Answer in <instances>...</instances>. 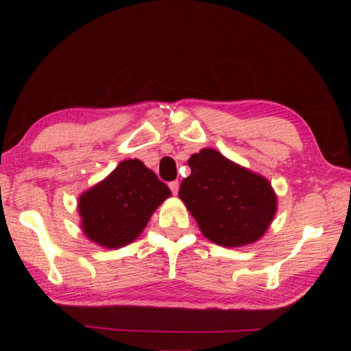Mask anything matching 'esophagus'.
<instances>
[{"instance_id": "1", "label": "esophagus", "mask_w": 351, "mask_h": 351, "mask_svg": "<svg viewBox=\"0 0 351 351\" xmlns=\"http://www.w3.org/2000/svg\"><path fill=\"white\" fill-rule=\"evenodd\" d=\"M169 189H171L172 193L177 195V191H179V182H177V180H172L171 184H169Z\"/></svg>"}]
</instances>
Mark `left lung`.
I'll return each instance as SVG.
<instances>
[{
  "mask_svg": "<svg viewBox=\"0 0 351 351\" xmlns=\"http://www.w3.org/2000/svg\"><path fill=\"white\" fill-rule=\"evenodd\" d=\"M191 174L179 196L210 241L239 247L257 241L276 213L270 182L234 165L213 148L190 156Z\"/></svg>",
  "mask_w": 351,
  "mask_h": 351,
  "instance_id": "1",
  "label": "left lung"
}]
</instances>
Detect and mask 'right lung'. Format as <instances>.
Masks as SVG:
<instances>
[{
    "label": "right lung",
    "instance_id": "1",
    "mask_svg": "<svg viewBox=\"0 0 351 351\" xmlns=\"http://www.w3.org/2000/svg\"><path fill=\"white\" fill-rule=\"evenodd\" d=\"M169 196V186L142 161L126 160L81 195V227L100 246L123 247L141 234L153 210Z\"/></svg>",
    "mask_w": 351,
    "mask_h": 351
}]
</instances>
